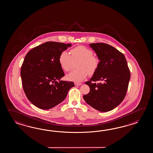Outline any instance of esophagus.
<instances>
[{
  "mask_svg": "<svg viewBox=\"0 0 153 153\" xmlns=\"http://www.w3.org/2000/svg\"><path fill=\"white\" fill-rule=\"evenodd\" d=\"M82 85V83H77V82H76V83H75V86H80V85Z\"/></svg>",
  "mask_w": 153,
  "mask_h": 153,
  "instance_id": "esophagus-1",
  "label": "esophagus"
}]
</instances>
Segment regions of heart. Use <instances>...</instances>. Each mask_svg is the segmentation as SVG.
Segmentation results:
<instances>
[{"mask_svg": "<svg viewBox=\"0 0 153 153\" xmlns=\"http://www.w3.org/2000/svg\"><path fill=\"white\" fill-rule=\"evenodd\" d=\"M70 52L71 56L67 51H63L59 57L60 66L66 72L71 70L74 61L79 60L77 64L78 68L67 75L68 80L79 82L86 78L88 73L92 75L96 71L99 61L96 57L93 56L91 50L83 46H78L71 49Z\"/></svg>", "mask_w": 153, "mask_h": 153, "instance_id": "1", "label": "heart"}]
</instances>
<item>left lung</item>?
<instances>
[{
  "instance_id": "obj_1",
  "label": "left lung",
  "mask_w": 153,
  "mask_h": 153,
  "mask_svg": "<svg viewBox=\"0 0 153 153\" xmlns=\"http://www.w3.org/2000/svg\"><path fill=\"white\" fill-rule=\"evenodd\" d=\"M100 60L96 71L85 84L90 92L83 99L92 107L108 112L123 101L127 93L131 73L124 55L116 48L104 43L90 44ZM102 82L96 84V81Z\"/></svg>"
}]
</instances>
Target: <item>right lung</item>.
Instances as JSON below:
<instances>
[{"label":"right lung","mask_w":153,"mask_h":153,"mask_svg":"<svg viewBox=\"0 0 153 153\" xmlns=\"http://www.w3.org/2000/svg\"><path fill=\"white\" fill-rule=\"evenodd\" d=\"M71 46L48 41L31 50L25 57L20 71L23 90L27 99L38 108L49 109L55 107L75 86L73 82L60 81L65 74L59 57Z\"/></svg>","instance_id":"add662e5"}]
</instances>
